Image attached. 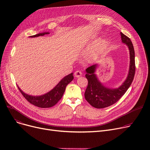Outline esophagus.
<instances>
[{
    "instance_id": "esophagus-1",
    "label": "esophagus",
    "mask_w": 150,
    "mask_h": 150,
    "mask_svg": "<svg viewBox=\"0 0 150 150\" xmlns=\"http://www.w3.org/2000/svg\"><path fill=\"white\" fill-rule=\"evenodd\" d=\"M74 75H75V77L78 78V77H80V76H81L82 75V72H81V71H80V70H77V71H76V72H75Z\"/></svg>"
}]
</instances>
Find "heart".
Returning a JSON list of instances; mask_svg holds the SVG:
<instances>
[{
  "mask_svg": "<svg viewBox=\"0 0 150 150\" xmlns=\"http://www.w3.org/2000/svg\"><path fill=\"white\" fill-rule=\"evenodd\" d=\"M107 42L105 41H101L100 42H98V44H97L96 46V52H100L101 50L104 49L106 46L107 45Z\"/></svg>",
  "mask_w": 150,
  "mask_h": 150,
  "instance_id": "b5f03b06",
  "label": "heart"
}]
</instances>
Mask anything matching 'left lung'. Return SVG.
Wrapping results in <instances>:
<instances>
[{
    "label": "left lung",
    "instance_id": "8db88e82",
    "mask_svg": "<svg viewBox=\"0 0 150 150\" xmlns=\"http://www.w3.org/2000/svg\"><path fill=\"white\" fill-rule=\"evenodd\" d=\"M120 35L122 42L128 47L130 54L129 74L122 85L117 89L106 88L98 81L95 74L97 64L92 65L86 70V78L88 80V84L84 97L88 103L96 108H104L115 103L127 91L134 80L136 72L134 49L131 39L122 32Z\"/></svg>",
    "mask_w": 150,
    "mask_h": 150
}]
</instances>
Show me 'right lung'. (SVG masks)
I'll return each instance as SVG.
<instances>
[{"label": "right lung", "instance_id": "right-lung-1", "mask_svg": "<svg viewBox=\"0 0 150 150\" xmlns=\"http://www.w3.org/2000/svg\"><path fill=\"white\" fill-rule=\"evenodd\" d=\"M47 34H49V32H44L42 33L36 34L33 36H31V38L38 37L39 36H44ZM74 79L73 74H70L59 82V83L55 86V87L50 92L47 93L43 96H29L28 94L22 92L21 89L18 87L19 90L21 93L30 103L32 104L37 107L41 108H51L54 105H56L59 100L62 98L63 93H64L67 85L72 81Z\"/></svg>", "mask_w": 150, "mask_h": 150}]
</instances>
